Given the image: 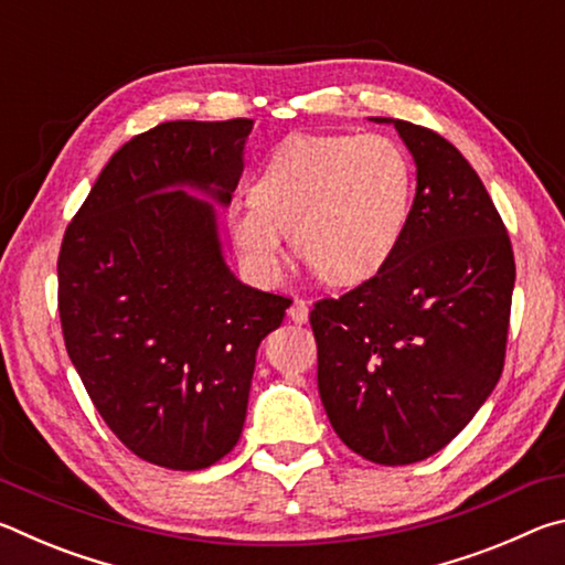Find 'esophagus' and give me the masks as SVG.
Instances as JSON below:
<instances>
[{
    "mask_svg": "<svg viewBox=\"0 0 565 565\" xmlns=\"http://www.w3.org/2000/svg\"><path fill=\"white\" fill-rule=\"evenodd\" d=\"M289 319L296 321V323H306V321H309V303H306L303 299H296V301L291 303V309H289Z\"/></svg>",
    "mask_w": 565,
    "mask_h": 565,
    "instance_id": "obj_1",
    "label": "esophagus"
}]
</instances>
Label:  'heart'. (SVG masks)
Here are the masks:
<instances>
[{
  "mask_svg": "<svg viewBox=\"0 0 565 565\" xmlns=\"http://www.w3.org/2000/svg\"><path fill=\"white\" fill-rule=\"evenodd\" d=\"M414 204V164L384 134H296L284 139L252 199L226 212L228 234L256 274L276 276L286 244L333 286L376 276L396 254Z\"/></svg>",
  "mask_w": 565,
  "mask_h": 565,
  "instance_id": "heart-1",
  "label": "heart"
}]
</instances>
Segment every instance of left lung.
<instances>
[{"label": "left lung", "instance_id": "1", "mask_svg": "<svg viewBox=\"0 0 565 565\" xmlns=\"http://www.w3.org/2000/svg\"><path fill=\"white\" fill-rule=\"evenodd\" d=\"M394 124L416 161L406 234L369 281L313 303L319 394L333 431L381 466L441 451L503 371L515 264L483 181L451 141Z\"/></svg>", "mask_w": 565, "mask_h": 565}]
</instances>
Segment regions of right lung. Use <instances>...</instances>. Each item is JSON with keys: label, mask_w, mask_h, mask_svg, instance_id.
I'll list each match as a JSON object with an SVG mask.
<instances>
[{"label": "right lung", "mask_w": 565, "mask_h": 565, "mask_svg": "<svg viewBox=\"0 0 565 565\" xmlns=\"http://www.w3.org/2000/svg\"><path fill=\"white\" fill-rule=\"evenodd\" d=\"M252 119L164 121L129 139L66 226L56 274L66 353L141 461L199 471L242 436L256 349L291 299L228 271L216 212Z\"/></svg>", "instance_id": "1"}]
</instances>
